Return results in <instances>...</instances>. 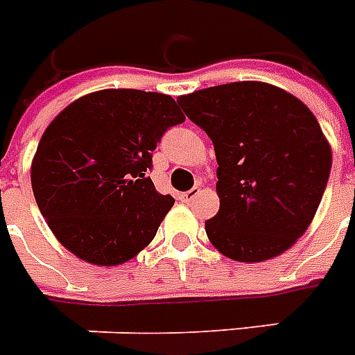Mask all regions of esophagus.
Masks as SVG:
<instances>
[{"label":"esophagus","mask_w":355,"mask_h":355,"mask_svg":"<svg viewBox=\"0 0 355 355\" xmlns=\"http://www.w3.org/2000/svg\"><path fill=\"white\" fill-rule=\"evenodd\" d=\"M199 196H201V190H199V188H191V190L180 193V199H182L184 203H191V201H193V199H198Z\"/></svg>","instance_id":"34e87169"}]
</instances>
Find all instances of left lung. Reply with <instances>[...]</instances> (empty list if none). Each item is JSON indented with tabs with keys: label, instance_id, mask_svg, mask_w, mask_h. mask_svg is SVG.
Instances as JSON below:
<instances>
[{
	"label": "left lung",
	"instance_id": "8db88e82",
	"mask_svg": "<svg viewBox=\"0 0 355 355\" xmlns=\"http://www.w3.org/2000/svg\"><path fill=\"white\" fill-rule=\"evenodd\" d=\"M218 162L220 211L205 222L225 258L256 263L297 243L316 214L331 146L311 109L282 88L243 80L177 99Z\"/></svg>",
	"mask_w": 355,
	"mask_h": 355
}]
</instances>
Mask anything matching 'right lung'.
Here are the masks:
<instances>
[{
    "label": "right lung",
    "instance_id": "right-lung-1",
    "mask_svg": "<svg viewBox=\"0 0 355 355\" xmlns=\"http://www.w3.org/2000/svg\"><path fill=\"white\" fill-rule=\"evenodd\" d=\"M184 114L171 96L111 88L78 97L39 141L31 188L65 248L101 267L135 258L175 199L148 177L152 150Z\"/></svg>",
    "mask_w": 355,
    "mask_h": 355
}]
</instances>
